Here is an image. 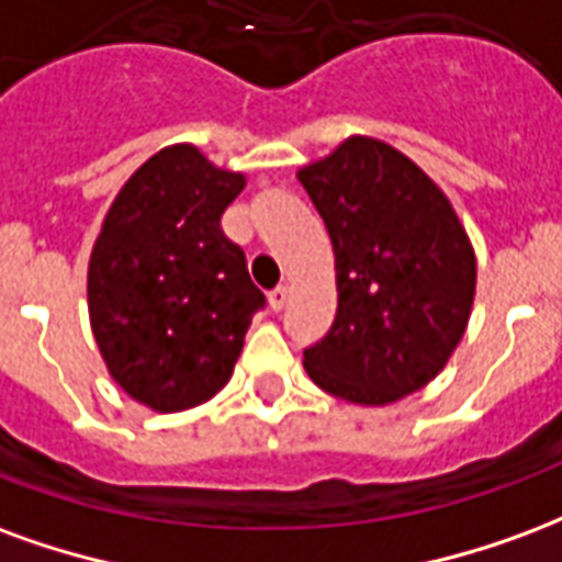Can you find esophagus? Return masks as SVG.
<instances>
[{
    "label": "esophagus",
    "mask_w": 562,
    "mask_h": 562,
    "mask_svg": "<svg viewBox=\"0 0 562 562\" xmlns=\"http://www.w3.org/2000/svg\"><path fill=\"white\" fill-rule=\"evenodd\" d=\"M286 299H290V286L281 284L269 293V305H272V311H281L286 305Z\"/></svg>",
    "instance_id": "obj_1"
}]
</instances>
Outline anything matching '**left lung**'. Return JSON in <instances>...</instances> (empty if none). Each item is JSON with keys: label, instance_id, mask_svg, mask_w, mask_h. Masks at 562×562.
Listing matches in <instances>:
<instances>
[{"label": "left lung", "instance_id": "obj_1", "mask_svg": "<svg viewBox=\"0 0 562 562\" xmlns=\"http://www.w3.org/2000/svg\"><path fill=\"white\" fill-rule=\"evenodd\" d=\"M296 179L335 251L338 311L305 350L308 376L335 398L386 407L440 374L476 296V251L452 200L419 164L350 134Z\"/></svg>", "mask_w": 562, "mask_h": 562}]
</instances>
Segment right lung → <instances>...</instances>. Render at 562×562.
I'll return each mask as SVG.
<instances>
[{"instance_id":"1","label":"right lung","mask_w":562,"mask_h":562,"mask_svg":"<svg viewBox=\"0 0 562 562\" xmlns=\"http://www.w3.org/2000/svg\"><path fill=\"white\" fill-rule=\"evenodd\" d=\"M245 173L191 143L143 161L119 188L89 254L86 302L116 386L155 413L191 411L233 376L263 293L221 215Z\"/></svg>"}]
</instances>
